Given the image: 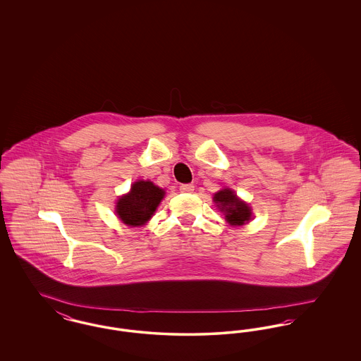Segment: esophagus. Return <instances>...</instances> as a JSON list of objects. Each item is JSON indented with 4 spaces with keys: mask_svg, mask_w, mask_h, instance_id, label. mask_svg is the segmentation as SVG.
<instances>
[{
    "mask_svg": "<svg viewBox=\"0 0 361 361\" xmlns=\"http://www.w3.org/2000/svg\"><path fill=\"white\" fill-rule=\"evenodd\" d=\"M193 189H195L193 184H183V185H180V190H181L183 193H192Z\"/></svg>",
    "mask_w": 361,
    "mask_h": 361,
    "instance_id": "obj_1",
    "label": "esophagus"
}]
</instances>
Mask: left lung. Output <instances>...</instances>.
Segmentation results:
<instances>
[{
	"label": "left lung",
	"instance_id": "1",
	"mask_svg": "<svg viewBox=\"0 0 361 361\" xmlns=\"http://www.w3.org/2000/svg\"><path fill=\"white\" fill-rule=\"evenodd\" d=\"M214 202L226 216V221L233 226H242L250 219V207L240 202L231 189H224L215 193Z\"/></svg>",
	"mask_w": 361,
	"mask_h": 361
}]
</instances>
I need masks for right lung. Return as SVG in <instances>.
<instances>
[{
  "mask_svg": "<svg viewBox=\"0 0 361 361\" xmlns=\"http://www.w3.org/2000/svg\"><path fill=\"white\" fill-rule=\"evenodd\" d=\"M164 195L165 192L155 187L152 181H137L133 184L130 193L118 200L116 214L123 224L128 226L146 224L154 214Z\"/></svg>",
  "mask_w": 361,
  "mask_h": 361,
  "instance_id": "obj_1",
  "label": "right lung"
}]
</instances>
